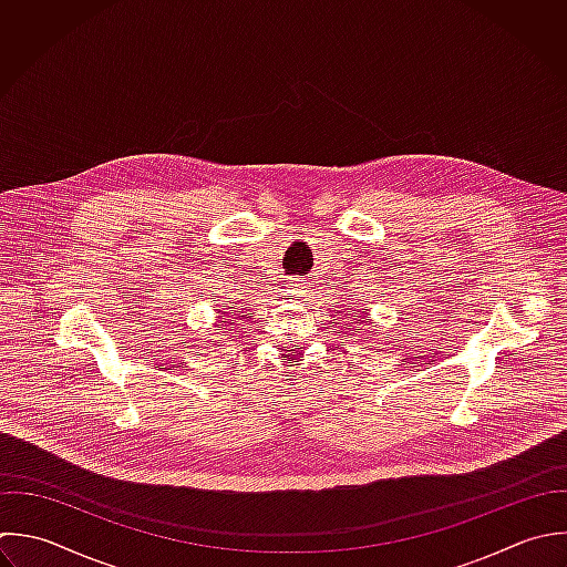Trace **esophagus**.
Returning a JSON list of instances; mask_svg holds the SVG:
<instances>
[{
  "label": "esophagus",
  "mask_w": 567,
  "mask_h": 567,
  "mask_svg": "<svg viewBox=\"0 0 567 567\" xmlns=\"http://www.w3.org/2000/svg\"><path fill=\"white\" fill-rule=\"evenodd\" d=\"M305 289H307V287H305V282H302V280H291V282H289V287H287L289 296H296V298H298V296H302V293H305Z\"/></svg>",
  "instance_id": "34e87169"
}]
</instances>
